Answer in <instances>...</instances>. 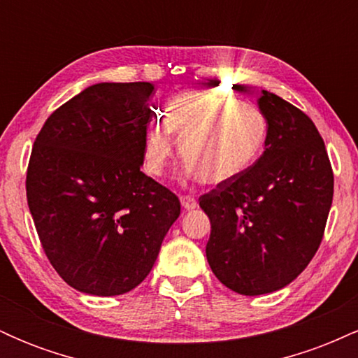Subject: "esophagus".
Instances as JSON below:
<instances>
[{"label":"esophagus","instance_id":"obj_1","mask_svg":"<svg viewBox=\"0 0 358 358\" xmlns=\"http://www.w3.org/2000/svg\"><path fill=\"white\" fill-rule=\"evenodd\" d=\"M180 202H182V207L185 208V210H195L196 205H199L196 203V200L190 195H183L182 199H180Z\"/></svg>","mask_w":358,"mask_h":358}]
</instances>
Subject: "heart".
Masks as SVG:
<instances>
[{
	"label": "heart",
	"instance_id": "obj_1",
	"mask_svg": "<svg viewBox=\"0 0 358 358\" xmlns=\"http://www.w3.org/2000/svg\"><path fill=\"white\" fill-rule=\"evenodd\" d=\"M176 138L187 171L205 185L232 182L264 148L268 121L250 102L210 90H185L166 104L165 121L148 129L143 159L151 175L165 173Z\"/></svg>",
	"mask_w": 358,
	"mask_h": 358
}]
</instances>
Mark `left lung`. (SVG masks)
I'll use <instances>...</instances> for the list:
<instances>
[{
	"instance_id": "left-lung-1",
	"label": "left lung",
	"mask_w": 358,
	"mask_h": 358,
	"mask_svg": "<svg viewBox=\"0 0 358 358\" xmlns=\"http://www.w3.org/2000/svg\"><path fill=\"white\" fill-rule=\"evenodd\" d=\"M266 151L232 182L200 196L210 219L207 261L244 296L293 282L322 242L334 200V171L318 129L303 110L262 90Z\"/></svg>"
}]
</instances>
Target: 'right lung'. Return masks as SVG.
<instances>
[{"label": "right lung", "instance_id": "1", "mask_svg": "<svg viewBox=\"0 0 358 358\" xmlns=\"http://www.w3.org/2000/svg\"><path fill=\"white\" fill-rule=\"evenodd\" d=\"M153 94L150 82L94 84L35 139L28 207L50 264L80 293L134 289L180 215L178 196L141 171Z\"/></svg>", "mask_w": 358, "mask_h": 358}]
</instances>
